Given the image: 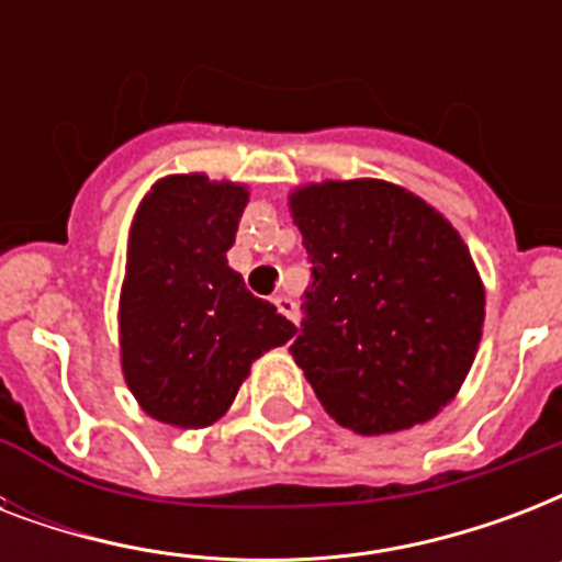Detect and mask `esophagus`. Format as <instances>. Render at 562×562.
Segmentation results:
<instances>
[{"label": "esophagus", "instance_id": "obj_1", "mask_svg": "<svg viewBox=\"0 0 562 562\" xmlns=\"http://www.w3.org/2000/svg\"><path fill=\"white\" fill-rule=\"evenodd\" d=\"M273 303H277V308H280L282 315L289 317L291 324H297V321H300V308H297V300H294V297H289V294H277V297H273Z\"/></svg>", "mask_w": 562, "mask_h": 562}]
</instances>
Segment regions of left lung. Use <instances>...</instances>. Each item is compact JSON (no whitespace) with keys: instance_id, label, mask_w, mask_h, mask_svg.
<instances>
[{"instance_id":"1","label":"left lung","mask_w":562,"mask_h":562,"mask_svg":"<svg viewBox=\"0 0 562 562\" xmlns=\"http://www.w3.org/2000/svg\"><path fill=\"white\" fill-rule=\"evenodd\" d=\"M312 259L291 356L338 426L393 435L458 396L484 329L470 247L419 194L324 180L289 194Z\"/></svg>"}]
</instances>
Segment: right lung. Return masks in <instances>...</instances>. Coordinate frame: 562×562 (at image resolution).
I'll list each match as a JSON object with an SVG mask.
<instances>
[{
	"instance_id": "right-lung-1",
	"label": "right lung",
	"mask_w": 562,
	"mask_h": 562,
	"mask_svg": "<svg viewBox=\"0 0 562 562\" xmlns=\"http://www.w3.org/2000/svg\"><path fill=\"white\" fill-rule=\"evenodd\" d=\"M245 183L169 175L136 206L119 294L122 375L139 408L175 428L218 423L250 364L297 326L227 265Z\"/></svg>"
}]
</instances>
